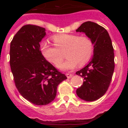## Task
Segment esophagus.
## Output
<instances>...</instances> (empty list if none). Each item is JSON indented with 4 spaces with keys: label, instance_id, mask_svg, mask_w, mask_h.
Segmentation results:
<instances>
[{
    "label": "esophagus",
    "instance_id": "obj_1",
    "mask_svg": "<svg viewBox=\"0 0 128 128\" xmlns=\"http://www.w3.org/2000/svg\"><path fill=\"white\" fill-rule=\"evenodd\" d=\"M66 77H67V78H70L73 76V74H66Z\"/></svg>",
    "mask_w": 128,
    "mask_h": 128
}]
</instances>
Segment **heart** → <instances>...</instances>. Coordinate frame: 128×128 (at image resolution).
Here are the masks:
<instances>
[{"instance_id": "b5f03b06", "label": "heart", "mask_w": 128, "mask_h": 128, "mask_svg": "<svg viewBox=\"0 0 128 128\" xmlns=\"http://www.w3.org/2000/svg\"><path fill=\"white\" fill-rule=\"evenodd\" d=\"M52 39L56 47L43 42L40 46L41 52L48 62L56 66L63 61L65 52L67 59L59 66L62 69H73L78 64L82 66L88 63L92 56L94 44L89 37L60 34L53 36Z\"/></svg>"}]
</instances>
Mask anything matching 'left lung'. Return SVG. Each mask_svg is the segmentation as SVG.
<instances>
[{
	"instance_id": "obj_1",
	"label": "left lung",
	"mask_w": 128,
	"mask_h": 128,
	"mask_svg": "<svg viewBox=\"0 0 128 128\" xmlns=\"http://www.w3.org/2000/svg\"><path fill=\"white\" fill-rule=\"evenodd\" d=\"M76 32H84L94 45L92 60L76 72L77 75L84 79L76 94L82 100L94 101L103 96L110 84L115 68L114 47L108 31L98 24L84 22Z\"/></svg>"
}]
</instances>
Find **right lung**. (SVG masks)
Here are the masks:
<instances>
[{"label":"right lung","instance_id":"add662e5","mask_svg":"<svg viewBox=\"0 0 128 128\" xmlns=\"http://www.w3.org/2000/svg\"><path fill=\"white\" fill-rule=\"evenodd\" d=\"M46 29L25 25L10 44V66L19 93L36 105H46L56 96L57 87L67 79L46 60L40 50V42Z\"/></svg>","mask_w":128,"mask_h":128}]
</instances>
